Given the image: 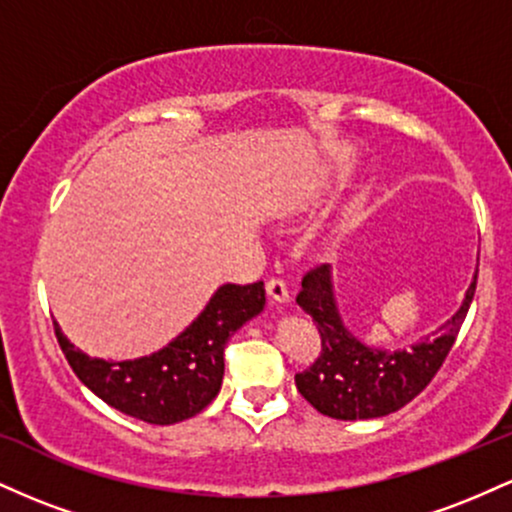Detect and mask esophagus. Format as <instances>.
<instances>
[{
  "instance_id": "1",
  "label": "esophagus",
  "mask_w": 512,
  "mask_h": 512,
  "mask_svg": "<svg viewBox=\"0 0 512 512\" xmlns=\"http://www.w3.org/2000/svg\"><path fill=\"white\" fill-rule=\"evenodd\" d=\"M267 296L272 303H289V289H286L284 279H267Z\"/></svg>"
}]
</instances>
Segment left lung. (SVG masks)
<instances>
[{"mask_svg":"<svg viewBox=\"0 0 512 512\" xmlns=\"http://www.w3.org/2000/svg\"><path fill=\"white\" fill-rule=\"evenodd\" d=\"M477 291V274L455 315L433 337L411 351H387L366 346L344 327L332 293L327 264H317L303 276L296 303L313 317L320 332L315 363L296 373L298 392L320 414L332 419H378L409 404L431 383L448 358L469 305Z\"/></svg>","mask_w":512,"mask_h":512,"instance_id":"left-lung-1","label":"left lung"}]
</instances>
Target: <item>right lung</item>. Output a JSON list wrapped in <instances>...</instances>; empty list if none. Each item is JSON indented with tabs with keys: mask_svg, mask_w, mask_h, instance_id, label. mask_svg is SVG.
Listing matches in <instances>:
<instances>
[{
	"mask_svg": "<svg viewBox=\"0 0 512 512\" xmlns=\"http://www.w3.org/2000/svg\"><path fill=\"white\" fill-rule=\"evenodd\" d=\"M264 301L262 281L221 286L202 315L166 349L120 363L88 358L67 342L57 322L52 325L64 358L93 395L146 424L170 426L199 414L219 395L228 339L262 313Z\"/></svg>",
	"mask_w": 512,
	"mask_h": 512,
	"instance_id": "1",
	"label": "right lung"
}]
</instances>
